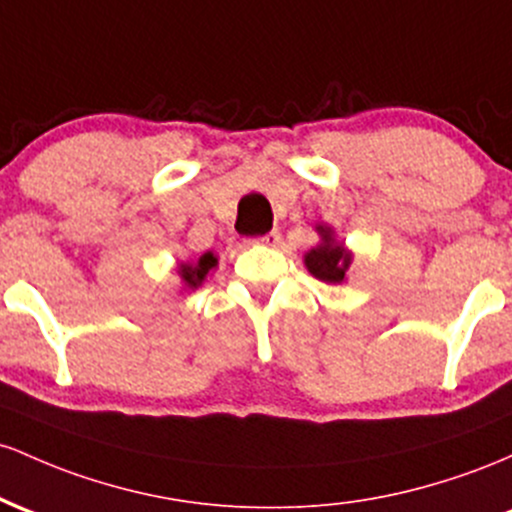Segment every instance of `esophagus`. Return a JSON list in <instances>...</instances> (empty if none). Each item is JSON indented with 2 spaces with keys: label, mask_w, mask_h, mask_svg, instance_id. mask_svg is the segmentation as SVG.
<instances>
[{
  "label": "esophagus",
  "mask_w": 512,
  "mask_h": 512,
  "mask_svg": "<svg viewBox=\"0 0 512 512\" xmlns=\"http://www.w3.org/2000/svg\"><path fill=\"white\" fill-rule=\"evenodd\" d=\"M251 244H263V246H278V244H280V232H278V229H273V232L263 234V237H258V239H251Z\"/></svg>",
  "instance_id": "1"
}]
</instances>
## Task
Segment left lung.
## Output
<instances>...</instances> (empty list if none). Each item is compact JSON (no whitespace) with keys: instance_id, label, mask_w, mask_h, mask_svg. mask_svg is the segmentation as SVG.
I'll list each match as a JSON object with an SVG mask.
<instances>
[{"instance_id":"8db88e82","label":"left lung","mask_w":512,"mask_h":512,"mask_svg":"<svg viewBox=\"0 0 512 512\" xmlns=\"http://www.w3.org/2000/svg\"><path fill=\"white\" fill-rule=\"evenodd\" d=\"M319 244L304 254V266L314 278L326 285H343L348 280V271L353 266V251L336 239V232L329 225H317Z\"/></svg>"}]
</instances>
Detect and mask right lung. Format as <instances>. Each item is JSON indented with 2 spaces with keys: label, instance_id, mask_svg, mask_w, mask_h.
I'll return each instance as SVG.
<instances>
[{
  "label": "right lung",
  "instance_id": "obj_1",
  "mask_svg": "<svg viewBox=\"0 0 512 512\" xmlns=\"http://www.w3.org/2000/svg\"><path fill=\"white\" fill-rule=\"evenodd\" d=\"M215 268H217V254L205 251L198 261H181L179 266H176V273H179L181 283L186 290H198Z\"/></svg>",
  "mask_w": 512,
  "mask_h": 512
}]
</instances>
